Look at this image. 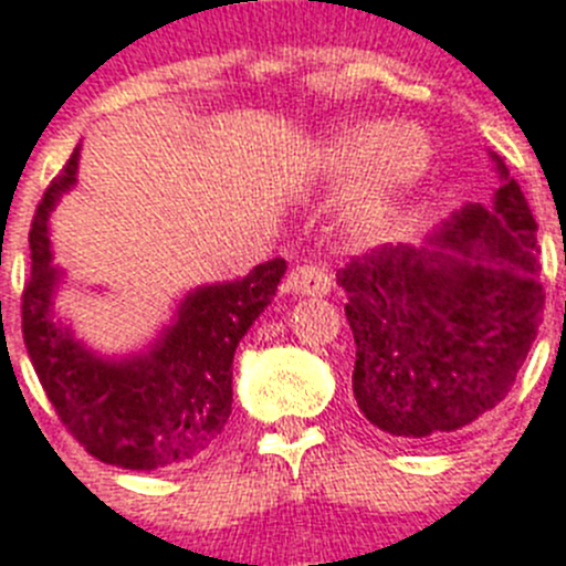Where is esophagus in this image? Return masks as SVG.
<instances>
[{
    "label": "esophagus",
    "instance_id": "obj_1",
    "mask_svg": "<svg viewBox=\"0 0 566 566\" xmlns=\"http://www.w3.org/2000/svg\"><path fill=\"white\" fill-rule=\"evenodd\" d=\"M331 287L334 282H331L327 270L316 268V264H302L284 279V293H293V296H327Z\"/></svg>",
    "mask_w": 566,
    "mask_h": 566
}]
</instances>
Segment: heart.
Segmentation results:
<instances>
[{
	"label": "heart",
	"mask_w": 566,
	"mask_h": 566,
	"mask_svg": "<svg viewBox=\"0 0 566 566\" xmlns=\"http://www.w3.org/2000/svg\"><path fill=\"white\" fill-rule=\"evenodd\" d=\"M313 166L327 184H345L339 230L356 244H374L429 178L431 146L415 126L348 120L322 137Z\"/></svg>",
	"instance_id": "b5f03b06"
}]
</instances>
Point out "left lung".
<instances>
[{"mask_svg":"<svg viewBox=\"0 0 566 566\" xmlns=\"http://www.w3.org/2000/svg\"><path fill=\"white\" fill-rule=\"evenodd\" d=\"M420 247L382 244L336 273L354 331L356 406L379 431L431 443L510 394L538 334V224L510 169Z\"/></svg>","mask_w":566,"mask_h":566,"instance_id":"8db88e82","label":"left lung"}]
</instances>
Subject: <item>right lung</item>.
<instances>
[{
	"label": "right lung",
	"mask_w": 566,
	"mask_h": 566,
	"mask_svg": "<svg viewBox=\"0 0 566 566\" xmlns=\"http://www.w3.org/2000/svg\"><path fill=\"white\" fill-rule=\"evenodd\" d=\"M80 146L42 195L31 224L22 336L33 371L65 429L112 467L155 472L210 452L232 415V356L273 302L284 259L244 279L198 284L144 350L114 356L85 345L54 307L65 282L51 253V212L77 184Z\"/></svg>",
	"instance_id": "1"
}]
</instances>
